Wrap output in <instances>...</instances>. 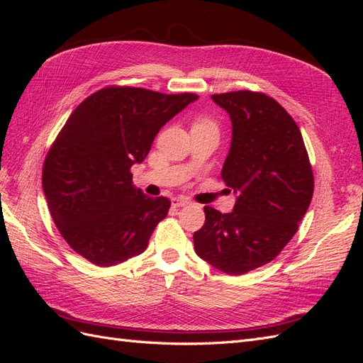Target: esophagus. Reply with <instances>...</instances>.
<instances>
[{
    "label": "esophagus",
    "mask_w": 363,
    "mask_h": 363,
    "mask_svg": "<svg viewBox=\"0 0 363 363\" xmlns=\"http://www.w3.org/2000/svg\"><path fill=\"white\" fill-rule=\"evenodd\" d=\"M171 204L174 207H183L186 204H189V200L184 199V196H174V199L171 200Z\"/></svg>",
    "instance_id": "1"
}]
</instances>
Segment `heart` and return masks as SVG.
Segmentation results:
<instances>
[{"instance_id":"obj_1","label":"heart","mask_w":363,"mask_h":363,"mask_svg":"<svg viewBox=\"0 0 363 363\" xmlns=\"http://www.w3.org/2000/svg\"><path fill=\"white\" fill-rule=\"evenodd\" d=\"M206 124H211V123H206Z\"/></svg>"}]
</instances>
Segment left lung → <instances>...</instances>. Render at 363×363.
<instances>
[{"label":"left lung","mask_w":363,"mask_h":363,"mask_svg":"<svg viewBox=\"0 0 363 363\" xmlns=\"http://www.w3.org/2000/svg\"><path fill=\"white\" fill-rule=\"evenodd\" d=\"M232 121L221 177L236 195L230 213L206 206L195 252L216 269L240 276L279 256L298 230L313 195L300 128L272 98L250 91L212 95Z\"/></svg>","instance_id":"8db88e82"}]
</instances>
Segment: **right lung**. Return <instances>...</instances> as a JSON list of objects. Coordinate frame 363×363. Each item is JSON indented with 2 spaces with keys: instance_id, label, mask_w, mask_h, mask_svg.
Listing matches in <instances>:
<instances>
[{
  "instance_id": "obj_1",
  "label": "right lung",
  "mask_w": 363,
  "mask_h": 363,
  "mask_svg": "<svg viewBox=\"0 0 363 363\" xmlns=\"http://www.w3.org/2000/svg\"><path fill=\"white\" fill-rule=\"evenodd\" d=\"M199 100L142 87H107L75 108L43 163L42 188L52 221L69 247L98 267L144 252L168 215L164 196L133 184L160 128Z\"/></svg>"
}]
</instances>
